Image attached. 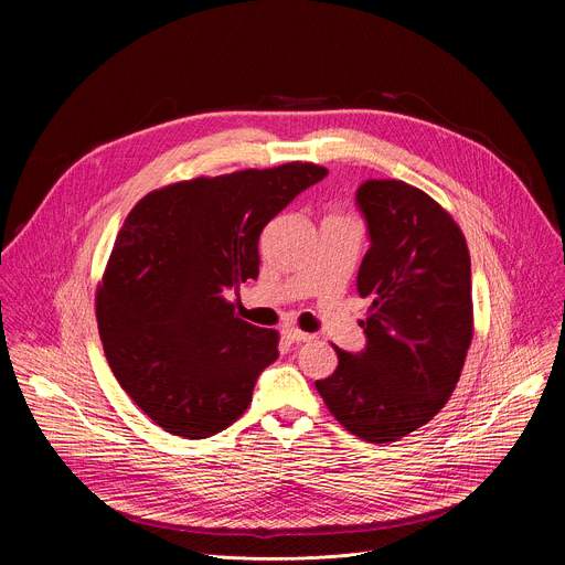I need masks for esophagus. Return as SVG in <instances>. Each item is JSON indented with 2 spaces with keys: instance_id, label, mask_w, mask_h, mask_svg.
<instances>
[{
  "instance_id": "esophagus-1",
  "label": "esophagus",
  "mask_w": 565,
  "mask_h": 565,
  "mask_svg": "<svg viewBox=\"0 0 565 565\" xmlns=\"http://www.w3.org/2000/svg\"><path fill=\"white\" fill-rule=\"evenodd\" d=\"M284 335H286L290 342H295V344H301V342H310V340H315V335L303 333V331H299V329H286V331H284Z\"/></svg>"
}]
</instances>
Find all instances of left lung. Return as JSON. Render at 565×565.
<instances>
[{
  "mask_svg": "<svg viewBox=\"0 0 565 565\" xmlns=\"http://www.w3.org/2000/svg\"><path fill=\"white\" fill-rule=\"evenodd\" d=\"M355 203L371 241L358 273L366 347H335L338 369L315 386L347 431L380 445L427 425L454 393L473 335L471 262L456 221L423 190L371 179Z\"/></svg>",
  "mask_w": 565,
  "mask_h": 565,
  "instance_id": "8db88e82",
  "label": "left lung"
}]
</instances>
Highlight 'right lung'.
I'll return each mask as SVG.
<instances>
[{
    "mask_svg": "<svg viewBox=\"0 0 565 565\" xmlns=\"http://www.w3.org/2000/svg\"><path fill=\"white\" fill-rule=\"evenodd\" d=\"M327 168L286 163L149 192L125 218L96 295L107 362L136 405L172 436L210 438L253 402L279 355L277 331L227 299L259 275V234Z\"/></svg>",
    "mask_w": 565,
    "mask_h": 565,
    "instance_id": "1",
    "label": "right lung"
}]
</instances>
